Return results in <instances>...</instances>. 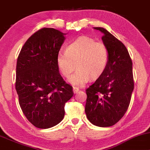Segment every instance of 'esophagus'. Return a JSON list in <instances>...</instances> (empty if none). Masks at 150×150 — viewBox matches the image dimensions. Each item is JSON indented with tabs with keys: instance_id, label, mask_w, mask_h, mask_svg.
Returning a JSON list of instances; mask_svg holds the SVG:
<instances>
[{
	"instance_id": "1",
	"label": "esophagus",
	"mask_w": 150,
	"mask_h": 150,
	"mask_svg": "<svg viewBox=\"0 0 150 150\" xmlns=\"http://www.w3.org/2000/svg\"><path fill=\"white\" fill-rule=\"evenodd\" d=\"M73 92H74V93H78L79 91H80V89H79L78 88H77V87H73Z\"/></svg>"
}]
</instances>
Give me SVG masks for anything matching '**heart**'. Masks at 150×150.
Masks as SVG:
<instances>
[{
    "label": "heart",
    "mask_w": 150,
    "mask_h": 150,
    "mask_svg": "<svg viewBox=\"0 0 150 150\" xmlns=\"http://www.w3.org/2000/svg\"><path fill=\"white\" fill-rule=\"evenodd\" d=\"M108 61L107 45L87 36L75 40L66 47V52H59L57 56V66L63 76L68 77L77 68L68 78V82L77 87L84 86L90 77L95 80L100 77L106 69Z\"/></svg>",
    "instance_id": "heart-1"
}]
</instances>
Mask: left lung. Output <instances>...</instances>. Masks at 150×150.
Returning <instances> with one entry per match:
<instances>
[{
  "label": "left lung",
  "mask_w": 150,
  "mask_h": 150,
  "mask_svg": "<svg viewBox=\"0 0 150 150\" xmlns=\"http://www.w3.org/2000/svg\"><path fill=\"white\" fill-rule=\"evenodd\" d=\"M102 40L109 50V61L103 73L86 89L85 112L93 125H115L129 108L134 89L132 61L125 45L103 28Z\"/></svg>",
  "instance_id": "obj_1"
}]
</instances>
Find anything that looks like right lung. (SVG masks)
<instances>
[{"label":"right lung","instance_id":"1","mask_svg":"<svg viewBox=\"0 0 150 150\" xmlns=\"http://www.w3.org/2000/svg\"><path fill=\"white\" fill-rule=\"evenodd\" d=\"M65 33L42 28L26 40L17 58L15 89L21 110L34 127L49 129L62 121L73 86L59 71L57 56Z\"/></svg>","mask_w":150,"mask_h":150}]
</instances>
